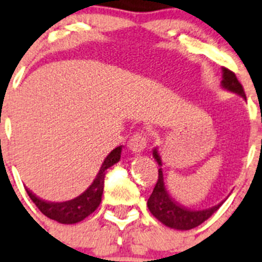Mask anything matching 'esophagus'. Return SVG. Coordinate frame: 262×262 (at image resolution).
I'll return each mask as SVG.
<instances>
[{
  "instance_id": "obj_1",
  "label": "esophagus",
  "mask_w": 262,
  "mask_h": 262,
  "mask_svg": "<svg viewBox=\"0 0 262 262\" xmlns=\"http://www.w3.org/2000/svg\"><path fill=\"white\" fill-rule=\"evenodd\" d=\"M128 147L132 150V153L140 154L144 150V148L147 147V137L143 133L133 134V137L129 140Z\"/></svg>"
}]
</instances>
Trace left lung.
Returning a JSON list of instances; mask_svg holds the SVG:
<instances>
[{"label": "left lung", "mask_w": 262, "mask_h": 262, "mask_svg": "<svg viewBox=\"0 0 262 262\" xmlns=\"http://www.w3.org/2000/svg\"><path fill=\"white\" fill-rule=\"evenodd\" d=\"M222 88L228 92H232L235 94L242 96L246 99L245 95L244 88L237 80L235 74L230 71L228 69L222 68ZM153 158L158 163V181H157L156 187H154L152 194L148 198V208H149L150 213L156 217L158 221L166 225L167 227L174 228V230H191V228L197 227L206 220L210 219L212 214L214 213L220 208V206L224 203L220 202L219 205L213 206V207L207 208V210H189V208L183 207V206L178 205L177 202L170 198L168 194V191L164 186L163 180V172H162V159L158 153V148L153 149Z\"/></svg>", "instance_id": "left-lung-1"}]
</instances>
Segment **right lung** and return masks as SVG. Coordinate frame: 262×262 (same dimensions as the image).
Returning <instances> with one entry per match:
<instances>
[{
	"mask_svg": "<svg viewBox=\"0 0 262 262\" xmlns=\"http://www.w3.org/2000/svg\"><path fill=\"white\" fill-rule=\"evenodd\" d=\"M120 154H122V145L113 149L106 156L93 183L88 187L86 191L82 192L80 196L73 198V200L65 201V202H49V201H43L36 197L31 191L26 188L27 194L41 211V213H43L49 219L65 225L78 224L99 207L101 202V196H103L105 170L120 161Z\"/></svg>",
	"mask_w": 262,
	"mask_h": 262,
	"instance_id": "add662e5",
	"label": "right lung"
}]
</instances>
